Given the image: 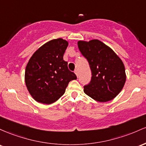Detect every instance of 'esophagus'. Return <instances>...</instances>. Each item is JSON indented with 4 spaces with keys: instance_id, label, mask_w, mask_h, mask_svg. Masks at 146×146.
Here are the masks:
<instances>
[{
    "instance_id": "34e87169",
    "label": "esophagus",
    "mask_w": 146,
    "mask_h": 146,
    "mask_svg": "<svg viewBox=\"0 0 146 146\" xmlns=\"http://www.w3.org/2000/svg\"><path fill=\"white\" fill-rule=\"evenodd\" d=\"M74 73L76 74V76H77V77H78V70H75V71H74Z\"/></svg>"
}]
</instances>
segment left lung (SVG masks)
I'll list each match as a JSON object with an SVG mask.
<instances>
[{"label": "left lung", "instance_id": "8db88e82", "mask_svg": "<svg viewBox=\"0 0 146 146\" xmlns=\"http://www.w3.org/2000/svg\"><path fill=\"white\" fill-rule=\"evenodd\" d=\"M82 55L88 60L92 71L84 92L99 102H107L119 94L125 83L123 63L110 47L99 40L78 41Z\"/></svg>", "mask_w": 146, "mask_h": 146}]
</instances>
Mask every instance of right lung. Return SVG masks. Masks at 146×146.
<instances>
[{"instance_id": "1", "label": "right lung", "mask_w": 146, "mask_h": 146, "mask_svg": "<svg viewBox=\"0 0 146 146\" xmlns=\"http://www.w3.org/2000/svg\"><path fill=\"white\" fill-rule=\"evenodd\" d=\"M68 42L53 39L39 47L27 63L25 81L29 94L37 102L54 103L63 96L69 82L76 76L68 68L63 54Z\"/></svg>"}]
</instances>
